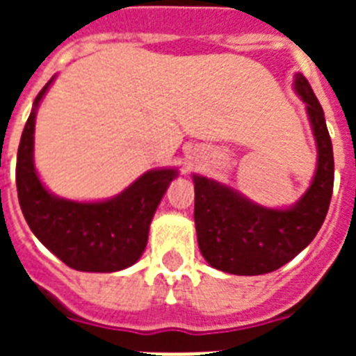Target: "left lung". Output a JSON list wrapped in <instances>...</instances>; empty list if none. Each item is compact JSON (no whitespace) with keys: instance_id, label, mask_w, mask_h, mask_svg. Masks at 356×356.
Instances as JSON below:
<instances>
[{"instance_id":"obj_1","label":"left lung","mask_w":356,"mask_h":356,"mask_svg":"<svg viewBox=\"0 0 356 356\" xmlns=\"http://www.w3.org/2000/svg\"><path fill=\"white\" fill-rule=\"evenodd\" d=\"M296 92L307 103L318 144V168L307 194L286 211L254 205L240 192L212 179L194 175V220L201 254L212 268L234 275H262L301 253L320 231L331 203L334 156L325 116L303 75Z\"/></svg>"}]
</instances>
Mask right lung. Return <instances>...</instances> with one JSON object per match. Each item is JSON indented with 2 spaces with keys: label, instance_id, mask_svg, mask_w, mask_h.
<instances>
[{
  "label": "right lung",
  "instance_id": "right-lung-1",
  "mask_svg": "<svg viewBox=\"0 0 356 356\" xmlns=\"http://www.w3.org/2000/svg\"><path fill=\"white\" fill-rule=\"evenodd\" d=\"M47 83L25 123L16 161V188L22 212L35 236L64 264L79 271L111 273L142 257L156 207L175 170H151L108 201L77 203L49 194L33 164L35 116Z\"/></svg>",
  "mask_w": 356,
  "mask_h": 356
}]
</instances>
